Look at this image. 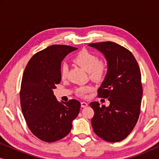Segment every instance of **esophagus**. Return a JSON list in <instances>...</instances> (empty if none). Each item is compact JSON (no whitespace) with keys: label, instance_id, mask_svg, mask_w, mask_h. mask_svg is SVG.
<instances>
[{"label":"esophagus","instance_id":"obj_1","mask_svg":"<svg viewBox=\"0 0 159 159\" xmlns=\"http://www.w3.org/2000/svg\"><path fill=\"white\" fill-rule=\"evenodd\" d=\"M88 106V103H86V102H84V101L81 102V106H82V108L87 107V106Z\"/></svg>","mask_w":159,"mask_h":159}]
</instances>
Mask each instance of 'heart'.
<instances>
[{
    "label": "heart",
    "mask_w": 159,
    "mask_h": 159,
    "mask_svg": "<svg viewBox=\"0 0 159 159\" xmlns=\"http://www.w3.org/2000/svg\"><path fill=\"white\" fill-rule=\"evenodd\" d=\"M74 62L82 69L87 71L89 76L94 80H100L106 75L107 71L108 64L106 60L99 59L95 53L82 50L74 58ZM68 74V66L66 63H63L61 66V77L63 79L66 77ZM92 90L90 86H83L77 88V93L80 96H84Z\"/></svg>",
    "instance_id": "heart-1"
}]
</instances>
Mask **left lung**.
<instances>
[{
	"instance_id": "left-lung-1",
	"label": "left lung",
	"mask_w": 159,
	"mask_h": 159,
	"mask_svg": "<svg viewBox=\"0 0 159 159\" xmlns=\"http://www.w3.org/2000/svg\"><path fill=\"white\" fill-rule=\"evenodd\" d=\"M105 56L108 70L98 90V96L108 98L109 106L91 102L95 114L91 122L98 136L116 143L129 135L138 120L140 112L143 86L139 65L129 50L117 43H91Z\"/></svg>"
}]
</instances>
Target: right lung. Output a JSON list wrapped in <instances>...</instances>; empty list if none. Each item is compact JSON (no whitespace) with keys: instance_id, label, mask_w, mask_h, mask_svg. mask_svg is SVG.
Masks as SVG:
<instances>
[{"instance_id":"add662e5","label":"right lung","mask_w":159,"mask_h":159,"mask_svg":"<svg viewBox=\"0 0 159 159\" xmlns=\"http://www.w3.org/2000/svg\"><path fill=\"white\" fill-rule=\"evenodd\" d=\"M77 49L69 45H51L34 54L24 71L21 111L30 131L45 142H55L66 136L71 129V121L80 113L79 101L58 102L53 92L61 79V61Z\"/></svg>"}]
</instances>
